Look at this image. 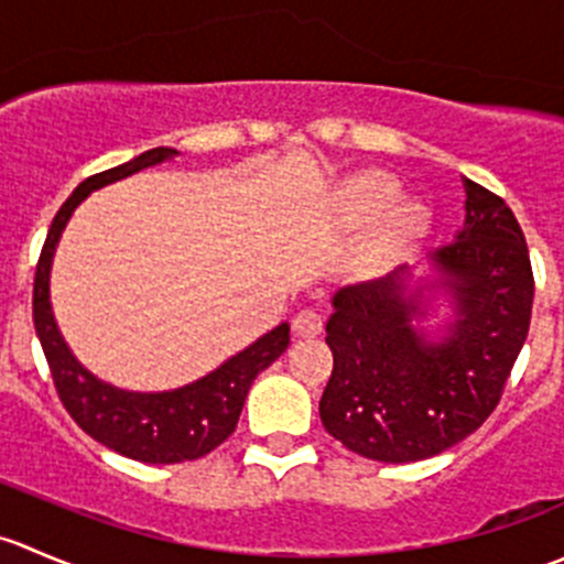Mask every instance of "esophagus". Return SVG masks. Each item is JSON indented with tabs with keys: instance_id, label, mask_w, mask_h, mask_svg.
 Here are the masks:
<instances>
[{
	"instance_id": "34e87169",
	"label": "esophagus",
	"mask_w": 564,
	"mask_h": 564,
	"mask_svg": "<svg viewBox=\"0 0 564 564\" xmlns=\"http://www.w3.org/2000/svg\"><path fill=\"white\" fill-rule=\"evenodd\" d=\"M292 329H294V335H297V338H316V335L324 329V322H322V316L316 314V311L305 308L292 318Z\"/></svg>"
}]
</instances>
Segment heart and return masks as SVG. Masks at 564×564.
<instances>
[{"label":"heart","mask_w":564,"mask_h":564,"mask_svg":"<svg viewBox=\"0 0 564 564\" xmlns=\"http://www.w3.org/2000/svg\"><path fill=\"white\" fill-rule=\"evenodd\" d=\"M344 196L355 218L368 220L382 213L368 240V256L373 261H388L401 253L425 224V209L417 202H395L398 180L388 172L355 174L346 182Z\"/></svg>","instance_id":"1"}]
</instances>
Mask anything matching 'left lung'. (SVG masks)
I'll list each match as a JSON object with an SVG mask.
<instances>
[{
	"label": "left lung",
	"instance_id": "8db88e82",
	"mask_svg": "<svg viewBox=\"0 0 564 564\" xmlns=\"http://www.w3.org/2000/svg\"><path fill=\"white\" fill-rule=\"evenodd\" d=\"M464 187V229L434 253L458 311L442 344L409 324L417 300H403V267L333 300V377L318 414L357 456L406 464L458 445L497 409L519 360L534 297L524 231L502 196L471 180Z\"/></svg>",
	"mask_w": 564,
	"mask_h": 564
}]
</instances>
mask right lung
I'll list each match as a JSON object with an SVG mask.
<instances>
[{
  "instance_id": "obj_1",
  "label": "right lung",
  "mask_w": 564,
  "mask_h": 564,
  "mask_svg": "<svg viewBox=\"0 0 564 564\" xmlns=\"http://www.w3.org/2000/svg\"><path fill=\"white\" fill-rule=\"evenodd\" d=\"M174 155L176 150L155 147L122 166L87 176L51 220L48 237L37 259L35 289H32L35 333L48 360L62 406L76 420L78 429L87 431L100 445L133 460H144V464H182V460L202 458L213 453L220 442L229 440L231 431L237 429L253 379L267 366H272L289 346V324H281L246 351L224 362L218 371L174 392H124L98 382L93 373L78 366L76 357L65 346L51 314L48 270L67 218L95 187H104L108 182L122 180Z\"/></svg>"
}]
</instances>
